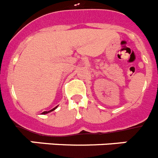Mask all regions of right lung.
Returning a JSON list of instances; mask_svg holds the SVG:
<instances>
[{"label": "right lung", "mask_w": 158, "mask_h": 158, "mask_svg": "<svg viewBox=\"0 0 158 158\" xmlns=\"http://www.w3.org/2000/svg\"><path fill=\"white\" fill-rule=\"evenodd\" d=\"M56 108H57V106H56V107L53 108V109H52V110H49V111H44L42 114H48V113H49V112H52V111H53L54 110H56Z\"/></svg>", "instance_id": "add662e5"}]
</instances>
